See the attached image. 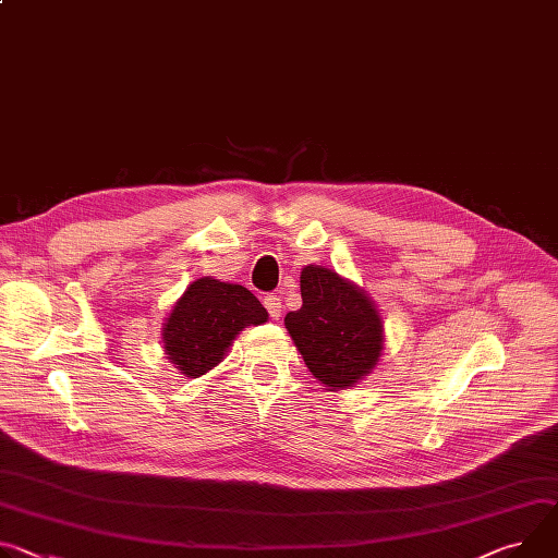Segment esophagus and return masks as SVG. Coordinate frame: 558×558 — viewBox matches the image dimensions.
Segmentation results:
<instances>
[{
  "mask_svg": "<svg viewBox=\"0 0 558 558\" xmlns=\"http://www.w3.org/2000/svg\"><path fill=\"white\" fill-rule=\"evenodd\" d=\"M265 307H267L271 320H280V316H282V302H280L278 295H265Z\"/></svg>",
  "mask_w": 558,
  "mask_h": 558,
  "instance_id": "obj_1",
  "label": "esophagus"
}]
</instances>
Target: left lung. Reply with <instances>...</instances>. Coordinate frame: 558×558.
Wrapping results in <instances>:
<instances>
[{"mask_svg": "<svg viewBox=\"0 0 558 558\" xmlns=\"http://www.w3.org/2000/svg\"><path fill=\"white\" fill-rule=\"evenodd\" d=\"M302 307L284 316V327L302 361L329 391L349 389L380 361L383 318L374 300L331 269L300 271Z\"/></svg>", "mask_w": 558, "mask_h": 558, "instance_id": "1", "label": "left lung"}]
</instances>
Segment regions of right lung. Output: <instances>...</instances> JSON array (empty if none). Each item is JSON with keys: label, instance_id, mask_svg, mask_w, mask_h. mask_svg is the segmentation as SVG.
Returning a JSON list of instances; mask_svg holds the SVG:
<instances>
[{"label": "right lung", "instance_id": "obj_1", "mask_svg": "<svg viewBox=\"0 0 558 558\" xmlns=\"http://www.w3.org/2000/svg\"><path fill=\"white\" fill-rule=\"evenodd\" d=\"M267 318V310L246 287L199 278L186 287L165 320V353L180 374L197 378L222 363L244 327L263 325Z\"/></svg>", "mask_w": 558, "mask_h": 558}]
</instances>
